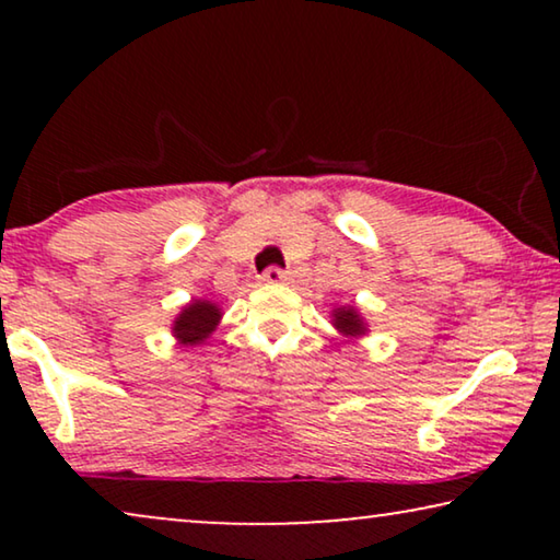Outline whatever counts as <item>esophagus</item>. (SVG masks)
<instances>
[{
    "instance_id": "esophagus-1",
    "label": "esophagus",
    "mask_w": 560,
    "mask_h": 560,
    "mask_svg": "<svg viewBox=\"0 0 560 560\" xmlns=\"http://www.w3.org/2000/svg\"><path fill=\"white\" fill-rule=\"evenodd\" d=\"M259 280L265 282V285H278V282H285L288 275L280 270V267H267V270L259 275Z\"/></svg>"
}]
</instances>
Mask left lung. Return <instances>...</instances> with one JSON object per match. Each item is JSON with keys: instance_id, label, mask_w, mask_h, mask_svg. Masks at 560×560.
<instances>
[{"instance_id": "left-lung-1", "label": "left lung", "mask_w": 560, "mask_h": 560, "mask_svg": "<svg viewBox=\"0 0 560 560\" xmlns=\"http://www.w3.org/2000/svg\"><path fill=\"white\" fill-rule=\"evenodd\" d=\"M331 326L336 328V334L343 336L347 341H359L370 334V324H366L362 311H359L354 303L336 305L331 311Z\"/></svg>"}]
</instances>
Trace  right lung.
Here are the masks:
<instances>
[{
    "label": "right lung",
    "mask_w": 560,
    "mask_h": 560,
    "mask_svg": "<svg viewBox=\"0 0 560 560\" xmlns=\"http://www.w3.org/2000/svg\"><path fill=\"white\" fill-rule=\"evenodd\" d=\"M221 316L224 311L219 308L213 301H206V298H194V301L183 305L178 316L173 318L171 334L178 347H201L206 339L217 331L221 324Z\"/></svg>",
    "instance_id": "1"
}]
</instances>
